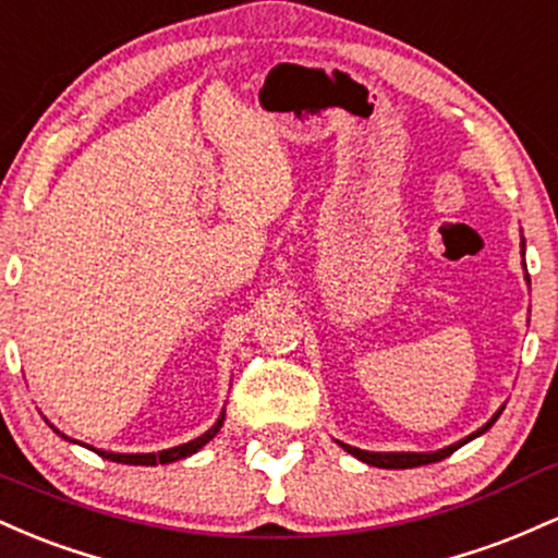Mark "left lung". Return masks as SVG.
I'll list each match as a JSON object with an SVG mask.
<instances>
[{"instance_id":"8db88e82","label":"left lung","mask_w":558,"mask_h":558,"mask_svg":"<svg viewBox=\"0 0 558 558\" xmlns=\"http://www.w3.org/2000/svg\"><path fill=\"white\" fill-rule=\"evenodd\" d=\"M522 255H524V240H522ZM524 271H527V268H524ZM527 281H530V277H527ZM500 411H504V405H500L496 414H493V418L485 424V427H480L477 432H472V435L464 437V440L453 442V446L440 448V450H429V453H405V450H400V453H372V450H361V448L345 446V442H340V446L345 448L350 456H355V459L363 461V464L379 466V469H414V466H424V464H435V461L448 459V456L453 453V450H459L461 446H466V442L474 440V437L485 435V432L490 429L493 424H496V418L500 416Z\"/></svg>"}]
</instances>
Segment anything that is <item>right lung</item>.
Masks as SVG:
<instances>
[{
    "instance_id": "obj_1",
    "label": "right lung",
    "mask_w": 558,
    "mask_h": 558,
    "mask_svg": "<svg viewBox=\"0 0 558 558\" xmlns=\"http://www.w3.org/2000/svg\"><path fill=\"white\" fill-rule=\"evenodd\" d=\"M47 424H49V422H47ZM221 424H223V411H221V416H218V422L213 424V427H210L208 432H205V435H199V437H195V440L184 442V446H177V448L160 450V453H110V450H97V453L102 456V459H108V461H118V464H134V466H158V464H171V461L186 459V456L197 453V450L203 448L205 442H210L213 437L218 435V429H221ZM49 427H52V424H49ZM52 429H54V427H52ZM54 432H58L60 437H65V440H71V437L62 435L60 429H54ZM71 442H78V440H71ZM81 446H84V442H81ZM89 450H94V448H89Z\"/></svg>"
}]
</instances>
